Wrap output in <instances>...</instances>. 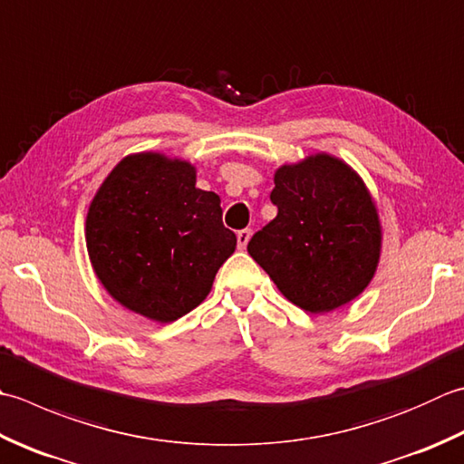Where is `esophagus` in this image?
<instances>
[{
  "instance_id": "obj_1",
  "label": "esophagus",
  "mask_w": 464,
  "mask_h": 464,
  "mask_svg": "<svg viewBox=\"0 0 464 464\" xmlns=\"http://www.w3.org/2000/svg\"><path fill=\"white\" fill-rule=\"evenodd\" d=\"M249 239H251V231H249V229H241V231H237V247H239V249H245V247H247Z\"/></svg>"
}]
</instances>
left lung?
Returning a JSON list of instances; mask_svg holds the SVG:
<instances>
[{"mask_svg":"<svg viewBox=\"0 0 464 464\" xmlns=\"http://www.w3.org/2000/svg\"><path fill=\"white\" fill-rule=\"evenodd\" d=\"M277 217L247 251L289 302L310 314L356 299L376 274L382 227L364 180L346 162L317 152L276 170Z\"/></svg>","mask_w":464,"mask_h":464,"instance_id":"obj_1","label":"left lung"}]
</instances>
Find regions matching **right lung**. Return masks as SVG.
Segmentation results:
<instances>
[{
	"label": "right lung",
	"mask_w": 464,
	"mask_h": 464,
	"mask_svg": "<svg viewBox=\"0 0 464 464\" xmlns=\"http://www.w3.org/2000/svg\"><path fill=\"white\" fill-rule=\"evenodd\" d=\"M187 160L160 152L124 157L86 217V249L100 284L126 310L169 324L203 302L237 237L221 198L195 187Z\"/></svg>",
	"instance_id": "right-lung-1"
}]
</instances>
